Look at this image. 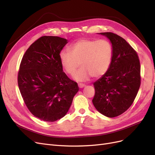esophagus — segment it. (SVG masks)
<instances>
[{
	"instance_id": "esophagus-1",
	"label": "esophagus",
	"mask_w": 155,
	"mask_h": 155,
	"mask_svg": "<svg viewBox=\"0 0 155 155\" xmlns=\"http://www.w3.org/2000/svg\"><path fill=\"white\" fill-rule=\"evenodd\" d=\"M78 86H79V87L80 88H83V87H84L85 86V84H83V83H78Z\"/></svg>"
}]
</instances>
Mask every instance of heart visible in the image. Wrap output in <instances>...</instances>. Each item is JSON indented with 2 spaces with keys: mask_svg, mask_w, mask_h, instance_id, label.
<instances>
[{
  "mask_svg": "<svg viewBox=\"0 0 155 155\" xmlns=\"http://www.w3.org/2000/svg\"><path fill=\"white\" fill-rule=\"evenodd\" d=\"M112 45L105 39H81L60 53V63L64 71L74 76L78 81H88L91 76L100 78L109 70L112 59Z\"/></svg>",
  "mask_w": 155,
  "mask_h": 155,
  "instance_id": "1",
  "label": "heart"
}]
</instances>
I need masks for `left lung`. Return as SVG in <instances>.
Segmentation results:
<instances>
[{"mask_svg":"<svg viewBox=\"0 0 155 155\" xmlns=\"http://www.w3.org/2000/svg\"><path fill=\"white\" fill-rule=\"evenodd\" d=\"M112 43V61L107 72L94 83V106L109 118L123 114L133 104L141 84L140 63L137 51L122 37L100 33Z\"/></svg>","mask_w":155,"mask_h":155,"instance_id":"1","label":"left lung"}]
</instances>
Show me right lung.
<instances>
[{"mask_svg":"<svg viewBox=\"0 0 155 155\" xmlns=\"http://www.w3.org/2000/svg\"><path fill=\"white\" fill-rule=\"evenodd\" d=\"M67 43L59 37H41L22 58L18 88L30 112L41 120L53 122L63 118L79 91L60 63L59 54Z\"/></svg>","mask_w":155,"mask_h":155,"instance_id":"right-lung-1","label":"right lung"}]
</instances>
